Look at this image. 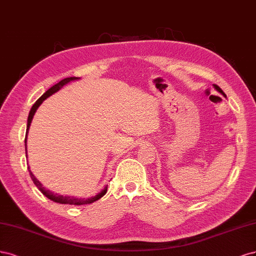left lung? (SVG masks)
I'll list each match as a JSON object with an SVG mask.
<instances>
[{
	"label": "left lung",
	"mask_w": 256,
	"mask_h": 256,
	"mask_svg": "<svg viewBox=\"0 0 256 256\" xmlns=\"http://www.w3.org/2000/svg\"><path fill=\"white\" fill-rule=\"evenodd\" d=\"M215 88L217 89V90H219V92H221V94H224V92H222V90H221V88L219 87V86H217V85H215Z\"/></svg>",
	"instance_id": "1"
}]
</instances>
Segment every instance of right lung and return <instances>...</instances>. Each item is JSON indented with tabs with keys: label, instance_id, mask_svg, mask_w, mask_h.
Segmentation results:
<instances>
[{
	"label": "right lung",
	"instance_id": "1",
	"mask_svg": "<svg viewBox=\"0 0 256 256\" xmlns=\"http://www.w3.org/2000/svg\"><path fill=\"white\" fill-rule=\"evenodd\" d=\"M78 78H80L72 76V78H67L62 80L60 82V83H57L56 85L52 86L50 89L46 90V92L38 98V100L36 101V103L32 106L30 114H28V126H26V142H26V137H28V128H30V122H32V117H34V114H35L37 108L39 107V105H40L41 103H42L48 96H52L53 94H55L56 92H58V90H60L64 85L69 83V82H71V80H78ZM26 153L28 154V152H26ZM28 169L30 176V178H32V182H34V184L39 188V190H40L41 192H42L46 198H48V199L54 201V202H57V203L70 204V205H85V204H90V203H94V201H96V200H98V199H101V198H102V196L106 194V192H107V187H105L100 194H98L96 196L90 198V199H86V200H85V199H76V198H72V196H58V194H53L52 192H50V190H48V189H46L42 185H41V183L39 182V180L34 176V174H32V171L30 170V167H28Z\"/></svg>",
	"mask_w": 256,
	"mask_h": 256
}]
</instances>
